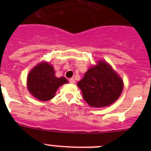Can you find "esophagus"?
<instances>
[{"label":"esophagus","mask_w":151,"mask_h":151,"mask_svg":"<svg viewBox=\"0 0 151 151\" xmlns=\"http://www.w3.org/2000/svg\"><path fill=\"white\" fill-rule=\"evenodd\" d=\"M69 82H70V83L73 84V83H75V79H74V78H69Z\"/></svg>","instance_id":"1"}]
</instances>
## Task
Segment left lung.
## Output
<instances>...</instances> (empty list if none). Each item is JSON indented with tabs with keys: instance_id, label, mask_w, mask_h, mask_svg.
<instances>
[{
	"instance_id": "8db88e82",
	"label": "left lung",
	"mask_w": 151,
	"mask_h": 151,
	"mask_svg": "<svg viewBox=\"0 0 151 151\" xmlns=\"http://www.w3.org/2000/svg\"><path fill=\"white\" fill-rule=\"evenodd\" d=\"M78 86L83 98L94 107L107 106L115 102L123 89L120 77L108 63L99 61L97 66L90 68Z\"/></svg>"
}]
</instances>
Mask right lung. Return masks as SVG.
Here are the masks:
<instances>
[{"instance_id":"obj_1","label":"right lung","mask_w":151,"mask_h":151,"mask_svg":"<svg viewBox=\"0 0 151 151\" xmlns=\"http://www.w3.org/2000/svg\"><path fill=\"white\" fill-rule=\"evenodd\" d=\"M67 82L64 77L57 78L54 68L47 63L38 64L29 73L27 78L29 91L42 101L52 99L57 88Z\"/></svg>"}]
</instances>
